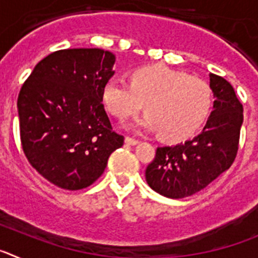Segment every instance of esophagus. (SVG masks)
Masks as SVG:
<instances>
[{"label":"esophagus","instance_id":"obj_1","mask_svg":"<svg viewBox=\"0 0 258 258\" xmlns=\"http://www.w3.org/2000/svg\"><path fill=\"white\" fill-rule=\"evenodd\" d=\"M140 142L138 140H136V138H132V137H125V143H127V145H137V143Z\"/></svg>","mask_w":258,"mask_h":258}]
</instances>
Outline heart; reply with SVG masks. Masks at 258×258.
<instances>
[{
	"instance_id": "obj_1",
	"label": "heart",
	"mask_w": 258,
	"mask_h": 258,
	"mask_svg": "<svg viewBox=\"0 0 258 258\" xmlns=\"http://www.w3.org/2000/svg\"><path fill=\"white\" fill-rule=\"evenodd\" d=\"M103 103L108 112L125 120L145 109L133 127L157 131L169 142L183 141L202 126L212 106L211 86L202 79L163 66H147L132 72L131 83L111 77L104 84Z\"/></svg>"
}]
</instances>
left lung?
<instances>
[{"label":"left lung","instance_id":"8db88e82","mask_svg":"<svg viewBox=\"0 0 258 258\" xmlns=\"http://www.w3.org/2000/svg\"><path fill=\"white\" fill-rule=\"evenodd\" d=\"M216 101L198 137L175 146L157 147L146 168L150 187L170 199L191 197L207 187L235 160L239 150L243 104L229 81L211 75Z\"/></svg>","mask_w":258,"mask_h":258}]
</instances>
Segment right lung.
<instances>
[{
  "instance_id": "obj_1",
  "label": "right lung",
  "mask_w": 258,
  "mask_h": 258,
  "mask_svg": "<svg viewBox=\"0 0 258 258\" xmlns=\"http://www.w3.org/2000/svg\"><path fill=\"white\" fill-rule=\"evenodd\" d=\"M115 55L102 49L58 50L33 68L18 97L20 143L27 160L50 183L81 190L104 172L124 145L104 109V84Z\"/></svg>"
}]
</instances>
